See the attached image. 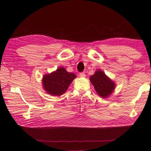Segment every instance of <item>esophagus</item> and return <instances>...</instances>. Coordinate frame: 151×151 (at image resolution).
I'll return each instance as SVG.
<instances>
[{
    "mask_svg": "<svg viewBox=\"0 0 151 151\" xmlns=\"http://www.w3.org/2000/svg\"><path fill=\"white\" fill-rule=\"evenodd\" d=\"M79 76H80L81 77H85L86 74H84V72H82V73H80V74H79Z\"/></svg>",
    "mask_w": 151,
    "mask_h": 151,
    "instance_id": "obj_1",
    "label": "esophagus"
}]
</instances>
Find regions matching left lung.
Returning a JSON list of instances; mask_svg holds the SVG:
<instances>
[{"label":"left lung","instance_id":"left-lung-1","mask_svg":"<svg viewBox=\"0 0 151 151\" xmlns=\"http://www.w3.org/2000/svg\"><path fill=\"white\" fill-rule=\"evenodd\" d=\"M90 82L93 85L96 92L101 97L106 99L114 91L116 83L105 73L99 69L95 74L89 77Z\"/></svg>","mask_w":151,"mask_h":151}]
</instances>
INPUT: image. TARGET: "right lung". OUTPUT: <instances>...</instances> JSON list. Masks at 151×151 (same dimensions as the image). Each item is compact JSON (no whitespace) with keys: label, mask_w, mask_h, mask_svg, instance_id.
Wrapping results in <instances>:
<instances>
[{"label":"right lung","mask_w":151,"mask_h":151,"mask_svg":"<svg viewBox=\"0 0 151 151\" xmlns=\"http://www.w3.org/2000/svg\"><path fill=\"white\" fill-rule=\"evenodd\" d=\"M76 75L68 72L64 67H59L50 74H45L42 79L43 89L48 94L54 96L64 94Z\"/></svg>","instance_id":"obj_1"}]
</instances>
